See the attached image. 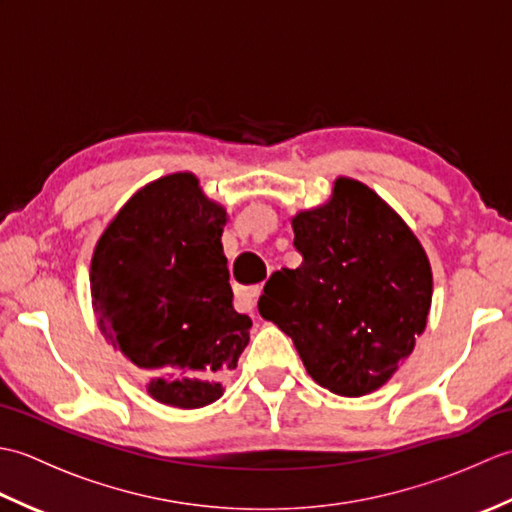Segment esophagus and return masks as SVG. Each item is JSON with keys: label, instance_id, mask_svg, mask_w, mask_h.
I'll return each mask as SVG.
<instances>
[{"label": "esophagus", "instance_id": "34e87169", "mask_svg": "<svg viewBox=\"0 0 512 512\" xmlns=\"http://www.w3.org/2000/svg\"><path fill=\"white\" fill-rule=\"evenodd\" d=\"M262 295V288L259 286H248V288H239L235 292V306L239 312H250L255 308L257 297Z\"/></svg>", "mask_w": 512, "mask_h": 512}]
</instances>
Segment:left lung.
<instances>
[{
    "label": "left lung",
    "instance_id": "left-lung-1",
    "mask_svg": "<svg viewBox=\"0 0 512 512\" xmlns=\"http://www.w3.org/2000/svg\"><path fill=\"white\" fill-rule=\"evenodd\" d=\"M299 268L270 275L259 314L288 334L308 374L332 394L383 387L427 328L433 275L407 222L354 178L292 215Z\"/></svg>",
    "mask_w": 512,
    "mask_h": 512
}]
</instances>
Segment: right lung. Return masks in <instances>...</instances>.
<instances>
[{
	"label": "right lung",
	"mask_w": 512,
	"mask_h": 512,
	"mask_svg": "<svg viewBox=\"0 0 512 512\" xmlns=\"http://www.w3.org/2000/svg\"><path fill=\"white\" fill-rule=\"evenodd\" d=\"M226 220L200 180L178 171L138 189L94 246L96 321L162 405H211L248 345L253 321L233 308L222 250Z\"/></svg>",
	"instance_id": "obj_1"
}]
</instances>
